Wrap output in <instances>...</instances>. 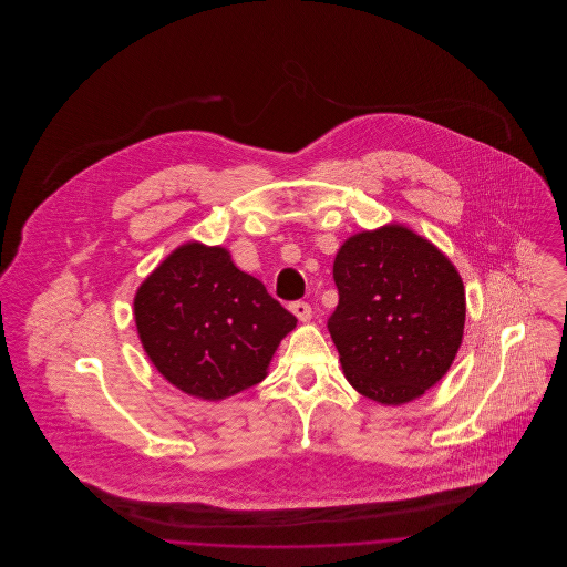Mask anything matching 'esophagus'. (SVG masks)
Here are the masks:
<instances>
[{
	"instance_id": "1",
	"label": "esophagus",
	"mask_w": 567,
	"mask_h": 567,
	"mask_svg": "<svg viewBox=\"0 0 567 567\" xmlns=\"http://www.w3.org/2000/svg\"><path fill=\"white\" fill-rule=\"evenodd\" d=\"M289 308H291V312L296 315L301 323H306V321L312 319V308H310V303H306V301H293Z\"/></svg>"
}]
</instances>
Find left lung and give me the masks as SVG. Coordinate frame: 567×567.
<instances>
[{
	"mask_svg": "<svg viewBox=\"0 0 567 567\" xmlns=\"http://www.w3.org/2000/svg\"><path fill=\"white\" fill-rule=\"evenodd\" d=\"M338 306L327 321L344 377L378 404H408L457 354L465 293L455 266L402 225L349 238L336 255Z\"/></svg>",
	"mask_w": 567,
	"mask_h": 567,
	"instance_id": "1",
	"label": "left lung"
}]
</instances>
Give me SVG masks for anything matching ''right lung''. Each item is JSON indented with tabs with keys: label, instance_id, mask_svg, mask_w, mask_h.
Instances as JSON below:
<instances>
[{
	"label": "right lung",
	"instance_id": "right-lung-1",
	"mask_svg": "<svg viewBox=\"0 0 567 567\" xmlns=\"http://www.w3.org/2000/svg\"><path fill=\"white\" fill-rule=\"evenodd\" d=\"M135 327L153 365L176 389L225 400L268 377L297 319L238 270L223 246H178L137 289Z\"/></svg>",
	"mask_w": 567,
	"mask_h": 567
}]
</instances>
